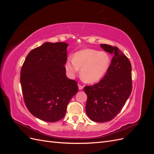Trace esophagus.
<instances>
[{
  "label": "esophagus",
  "instance_id": "1",
  "mask_svg": "<svg viewBox=\"0 0 154 154\" xmlns=\"http://www.w3.org/2000/svg\"><path fill=\"white\" fill-rule=\"evenodd\" d=\"M78 88H79V89H80V90H82V89H83V86L80 85V84H78Z\"/></svg>",
  "mask_w": 154,
  "mask_h": 154
}]
</instances>
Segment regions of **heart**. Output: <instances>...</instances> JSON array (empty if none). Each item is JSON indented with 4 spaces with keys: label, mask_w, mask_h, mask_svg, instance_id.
I'll return each instance as SVG.
<instances>
[{
    "label": "heart",
    "mask_w": 154,
    "mask_h": 154,
    "mask_svg": "<svg viewBox=\"0 0 154 154\" xmlns=\"http://www.w3.org/2000/svg\"><path fill=\"white\" fill-rule=\"evenodd\" d=\"M110 64L109 55L105 52L94 49H83L74 54L73 59H69L65 64L66 71L73 77L81 68V76L87 83L99 81L108 71Z\"/></svg>",
    "instance_id": "heart-1"
}]
</instances>
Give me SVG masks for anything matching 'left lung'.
I'll return each mask as SVG.
<instances>
[{
  "mask_svg": "<svg viewBox=\"0 0 154 154\" xmlns=\"http://www.w3.org/2000/svg\"><path fill=\"white\" fill-rule=\"evenodd\" d=\"M105 51L113 54L105 76L93 85H87L86 113L92 121L109 122L122 109L131 94L132 66L128 58L116 46L101 44Z\"/></svg>",
  "mask_w": 154,
  "mask_h": 154,
  "instance_id": "8db88e82",
  "label": "left lung"
}]
</instances>
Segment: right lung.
Instances as JSON below:
<instances>
[{
  "label": "right lung",
  "instance_id": "1",
  "mask_svg": "<svg viewBox=\"0 0 154 154\" xmlns=\"http://www.w3.org/2000/svg\"><path fill=\"white\" fill-rule=\"evenodd\" d=\"M65 42H45L30 51L20 71V83L26 106L35 117L48 122L62 119L69 101L75 95L77 82L66 74Z\"/></svg>",
  "mask_w": 154,
  "mask_h": 154
}]
</instances>
